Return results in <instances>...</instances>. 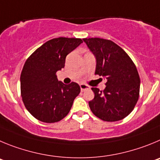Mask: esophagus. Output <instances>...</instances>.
I'll return each mask as SVG.
<instances>
[{
	"label": "esophagus",
	"instance_id": "obj_1",
	"mask_svg": "<svg viewBox=\"0 0 160 160\" xmlns=\"http://www.w3.org/2000/svg\"><path fill=\"white\" fill-rule=\"evenodd\" d=\"M80 90H81V92H83V91L90 89V87H89L88 85H87V84H85V83H80Z\"/></svg>",
	"mask_w": 160,
	"mask_h": 160
}]
</instances>
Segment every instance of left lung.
<instances>
[{
    "instance_id": "left-lung-1",
    "label": "left lung",
    "mask_w": 160,
    "mask_h": 160,
    "mask_svg": "<svg viewBox=\"0 0 160 160\" xmlns=\"http://www.w3.org/2000/svg\"><path fill=\"white\" fill-rule=\"evenodd\" d=\"M96 60L95 74L106 79V88H92L95 97L88 104L102 120L114 122L128 116L139 99L140 80L132 59L119 45L101 38L83 39Z\"/></svg>"
}]
</instances>
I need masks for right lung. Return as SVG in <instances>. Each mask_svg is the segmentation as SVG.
Here are the masks:
<instances>
[{"label":"right lung","instance_id":"add662e5","mask_svg":"<svg viewBox=\"0 0 160 160\" xmlns=\"http://www.w3.org/2000/svg\"><path fill=\"white\" fill-rule=\"evenodd\" d=\"M81 43L79 38L52 39L24 63L21 74L22 100L30 114L40 121L56 123L64 119L80 94L78 83L64 84L56 73L64 67L68 54Z\"/></svg>","mask_w":160,"mask_h":160}]
</instances>
